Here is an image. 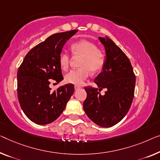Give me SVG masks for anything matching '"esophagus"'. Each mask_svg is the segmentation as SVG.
I'll use <instances>...</instances> for the list:
<instances>
[{
  "label": "esophagus",
  "mask_w": 160,
  "mask_h": 160,
  "mask_svg": "<svg viewBox=\"0 0 160 160\" xmlns=\"http://www.w3.org/2000/svg\"><path fill=\"white\" fill-rule=\"evenodd\" d=\"M81 87L80 86V85H75V90H78V89H80Z\"/></svg>",
  "instance_id": "1"
}]
</instances>
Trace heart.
I'll return each instance as SVG.
<instances>
[{"instance_id": "b5f03b06", "label": "heart", "mask_w": 160, "mask_h": 160, "mask_svg": "<svg viewBox=\"0 0 160 160\" xmlns=\"http://www.w3.org/2000/svg\"><path fill=\"white\" fill-rule=\"evenodd\" d=\"M71 51L75 57H80V68L71 70L65 76L66 82L75 85L82 84L89 75V72L96 73L103 68L106 57L102 50L97 49L96 45L87 40L73 43ZM70 57L66 52H62L59 56V64L62 70H67L70 65Z\"/></svg>"}]
</instances>
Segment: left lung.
I'll return each mask as SVG.
<instances>
[{"mask_svg": "<svg viewBox=\"0 0 160 160\" xmlns=\"http://www.w3.org/2000/svg\"><path fill=\"white\" fill-rule=\"evenodd\" d=\"M106 50L102 72L95 78L97 88L85 87L83 109L90 120L101 127H111L124 118L132 105L136 77L129 59L108 37H99ZM106 89L104 96L100 92Z\"/></svg>", "mask_w": 160, "mask_h": 160, "instance_id": "8db88e82", "label": "left lung"}]
</instances>
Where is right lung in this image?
I'll use <instances>...</instances> for the list:
<instances>
[{
	"instance_id": "right-lung-1",
	"label": "right lung",
	"mask_w": 160,
	"mask_h": 160,
	"mask_svg": "<svg viewBox=\"0 0 160 160\" xmlns=\"http://www.w3.org/2000/svg\"><path fill=\"white\" fill-rule=\"evenodd\" d=\"M78 30L57 33L32 48L19 67L17 93L25 115L40 125L53 122L65 110L74 92V85L67 84L52 91L50 80H62L59 56L66 42Z\"/></svg>"
}]
</instances>
